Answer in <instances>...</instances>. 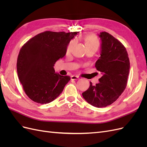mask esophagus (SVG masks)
<instances>
[{"instance_id": "esophagus-1", "label": "esophagus", "mask_w": 147, "mask_h": 147, "mask_svg": "<svg viewBox=\"0 0 147 147\" xmlns=\"http://www.w3.org/2000/svg\"><path fill=\"white\" fill-rule=\"evenodd\" d=\"M71 80H78L79 79V77L78 76H76V75H72L71 76Z\"/></svg>"}]
</instances>
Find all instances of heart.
<instances>
[{"label":"heart","mask_w":147,"mask_h":147,"mask_svg":"<svg viewBox=\"0 0 147 147\" xmlns=\"http://www.w3.org/2000/svg\"><path fill=\"white\" fill-rule=\"evenodd\" d=\"M84 44H85V46L86 47L87 51L92 50L94 51H97L98 50L100 46V43H99L98 38H97V37L96 36V35L93 34L87 35V36H86L84 38ZM75 43V41L74 40H71L69 43L68 45L66 48L67 53H69L70 52L73 46L74 45Z\"/></svg>","instance_id":"heart-1"}]
</instances>
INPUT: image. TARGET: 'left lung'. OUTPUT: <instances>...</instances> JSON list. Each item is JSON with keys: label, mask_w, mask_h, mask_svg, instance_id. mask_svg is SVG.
<instances>
[{"label": "left lung", "mask_w": 147, "mask_h": 147, "mask_svg": "<svg viewBox=\"0 0 147 147\" xmlns=\"http://www.w3.org/2000/svg\"><path fill=\"white\" fill-rule=\"evenodd\" d=\"M101 40L100 56L95 67L102 76L99 83L82 93L83 98L96 107L113 104L125 90L129 73L130 63L126 48L106 32L99 34Z\"/></svg>", "instance_id": "8db88e82"}]
</instances>
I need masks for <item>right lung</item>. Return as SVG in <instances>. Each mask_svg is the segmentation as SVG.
<instances>
[{"instance_id": "obj_1", "label": "right lung", "mask_w": 147, "mask_h": 147, "mask_svg": "<svg viewBox=\"0 0 147 147\" xmlns=\"http://www.w3.org/2000/svg\"><path fill=\"white\" fill-rule=\"evenodd\" d=\"M78 32H45L26 42L17 59V73L29 98L38 104H48L63 92L69 76L55 73L56 62L66 54L71 39Z\"/></svg>"}]
</instances>
